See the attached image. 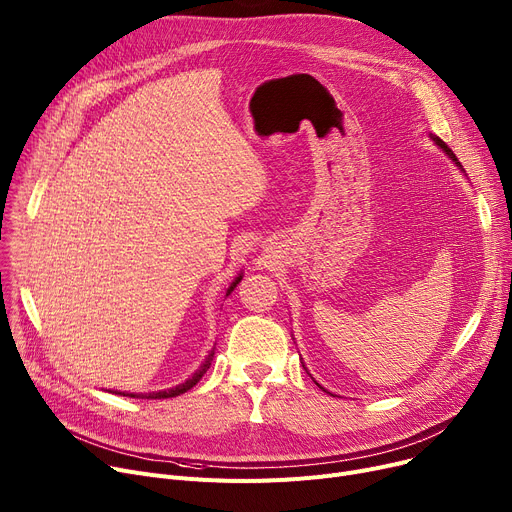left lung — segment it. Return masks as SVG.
<instances>
[{
  "label": "left lung",
  "instance_id": "8db88e82",
  "mask_svg": "<svg viewBox=\"0 0 512 512\" xmlns=\"http://www.w3.org/2000/svg\"><path fill=\"white\" fill-rule=\"evenodd\" d=\"M430 138H432V140H434V144H436V146H438V148H440V150H442V152H445V154H447V156H449V158H451V160H453V162H455V164H457V166H459V168H461V162H459V160H457V156H455V154H453V150H451V148H449V146H447V144H445V142H442V140H440V138H436V135H430ZM461 170H463V168H461ZM317 385H319V383H317ZM321 389H323V387H321Z\"/></svg>",
  "mask_w": 512,
  "mask_h": 512
}]
</instances>
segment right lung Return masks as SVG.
<instances>
[{
    "mask_svg": "<svg viewBox=\"0 0 512 512\" xmlns=\"http://www.w3.org/2000/svg\"><path fill=\"white\" fill-rule=\"evenodd\" d=\"M243 280V276L238 274V278H234V282L230 284V288L226 290V296L236 288V284ZM212 360H214V350L210 352V356L206 358V362H203L201 366H199V370L193 374L191 379H187L185 383H181V385H177V387H173V389H164V391H152V393H123L125 397H140V399H168V397H177V395H181V393H185V391H189L191 387H195L197 383H199V379L203 377V374L208 372V368H210V364H212Z\"/></svg>",
    "mask_w": 512,
    "mask_h": 512,
    "instance_id": "right-lung-1",
    "label": "right lung"
}]
</instances>
